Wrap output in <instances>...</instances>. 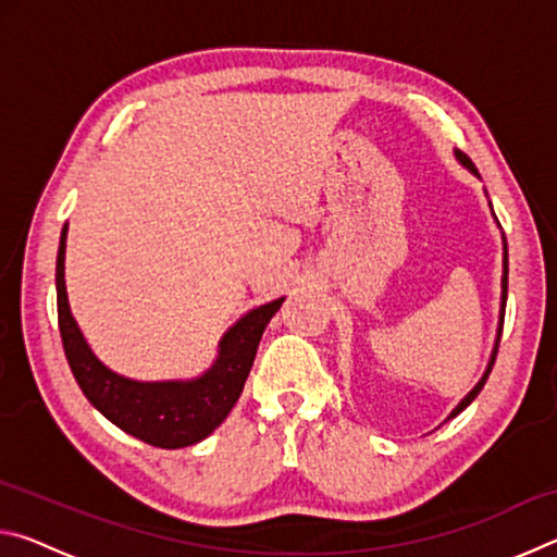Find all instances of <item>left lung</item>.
<instances>
[{"label": "left lung", "instance_id": "left-lung-1", "mask_svg": "<svg viewBox=\"0 0 557 557\" xmlns=\"http://www.w3.org/2000/svg\"><path fill=\"white\" fill-rule=\"evenodd\" d=\"M457 157H459V162L461 164H467L471 172H476V166L471 164V159L465 154V152H457ZM502 287H504V295H502V324H498V336H496V346H494V354H492V361H488V369H486V373L482 375V381H479L476 385H474V391H471L465 400H461L455 410H451V414L449 418H457V414L467 408V405L476 398L479 393H482V388H484V383H486V379H488V373H492V369H494V361H496V354H498V342H502V332H504V314H506V292H508V252H504V280H502Z\"/></svg>", "mask_w": 557, "mask_h": 557}]
</instances>
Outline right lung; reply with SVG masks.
Segmentation results:
<instances>
[{"label": "right lung", "instance_id": "right-lung-1", "mask_svg": "<svg viewBox=\"0 0 557 557\" xmlns=\"http://www.w3.org/2000/svg\"><path fill=\"white\" fill-rule=\"evenodd\" d=\"M65 225L61 231L59 258H55V305H59V332L65 358L81 391L106 418L127 435L152 447L178 449L209 437L228 418L238 403L245 379L256 361L260 336L282 307V299L252 309L221 342V354L213 369L188 383H137L106 369L75 326L63 282Z\"/></svg>", "mask_w": 557, "mask_h": 557}]
</instances>
